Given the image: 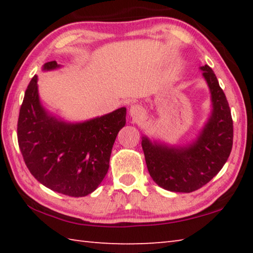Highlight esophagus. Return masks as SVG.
<instances>
[{"mask_svg": "<svg viewBox=\"0 0 253 253\" xmlns=\"http://www.w3.org/2000/svg\"><path fill=\"white\" fill-rule=\"evenodd\" d=\"M129 115L134 121H139L145 116V109L139 105H131L129 107Z\"/></svg>", "mask_w": 253, "mask_h": 253, "instance_id": "1", "label": "esophagus"}]
</instances>
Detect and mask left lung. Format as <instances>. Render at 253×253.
<instances>
[{
  "label": "left lung",
  "instance_id": "obj_1",
  "mask_svg": "<svg viewBox=\"0 0 253 253\" xmlns=\"http://www.w3.org/2000/svg\"><path fill=\"white\" fill-rule=\"evenodd\" d=\"M211 93V114L192 142L170 145L146 135L142 146L149 175L158 186L191 193L209 183L223 168L233 144V122L226 97L213 70L200 67Z\"/></svg>",
  "mask_w": 253,
  "mask_h": 253
}]
</instances>
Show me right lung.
Returning a JSON list of instances; mask_svg holds the SVG:
<instances>
[{
    "mask_svg": "<svg viewBox=\"0 0 253 253\" xmlns=\"http://www.w3.org/2000/svg\"><path fill=\"white\" fill-rule=\"evenodd\" d=\"M61 68L55 61L42 71ZM126 124V108L84 122L71 123L41 104L38 76L24 93L18 121V142L25 165L45 187L81 198L92 193L109 169L111 149Z\"/></svg>",
    "mask_w": 253,
    "mask_h": 253,
    "instance_id": "add662e5",
    "label": "right lung"
}]
</instances>
